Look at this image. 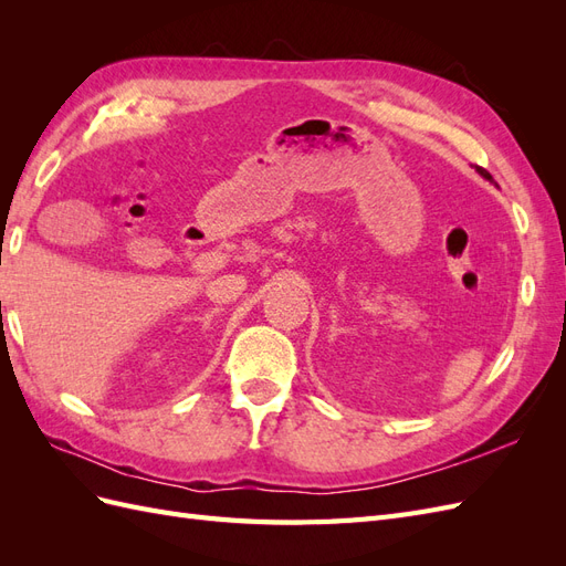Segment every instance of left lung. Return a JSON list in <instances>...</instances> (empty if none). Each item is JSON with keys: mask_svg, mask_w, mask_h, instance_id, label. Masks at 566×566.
<instances>
[{"mask_svg": "<svg viewBox=\"0 0 566 566\" xmlns=\"http://www.w3.org/2000/svg\"><path fill=\"white\" fill-rule=\"evenodd\" d=\"M476 172H479V175H482V177H484V179H489V181H493V177H491V175H489V172H486V169H484V167H476Z\"/></svg>", "mask_w": 566, "mask_h": 566, "instance_id": "8db88e82", "label": "left lung"}]
</instances>
